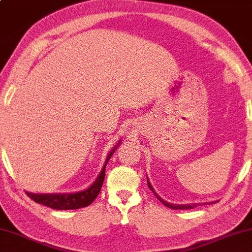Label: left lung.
I'll return each instance as SVG.
<instances>
[{"mask_svg": "<svg viewBox=\"0 0 252 252\" xmlns=\"http://www.w3.org/2000/svg\"><path fill=\"white\" fill-rule=\"evenodd\" d=\"M147 183H148L149 189L153 191L154 194H155V196L157 197V199H158V200H159L160 202H163V205H165V206H166V207H168V208H172V209H191V208L197 207L198 204H188V205H174V204H170V202L163 200V199L160 198V197L158 196V194H157V193L155 192V190H154V188L152 187V185H150V182L148 181V178H147ZM199 205H200V204H199Z\"/></svg>", "mask_w": 252, "mask_h": 252, "instance_id": "obj_1", "label": "left lung"}]
</instances>
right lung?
Returning a JSON list of instances; mask_svg holds the SVG:
<instances>
[{"instance_id":"obj_1","label":"right lung","mask_w":252,"mask_h":252,"mask_svg":"<svg viewBox=\"0 0 252 252\" xmlns=\"http://www.w3.org/2000/svg\"><path fill=\"white\" fill-rule=\"evenodd\" d=\"M120 144H121V141H119L118 145L114 146V148L111 150L110 154H108L99 175L97 176V179L94 181L93 185L90 186L88 189H86L84 191H79V192L74 193H26L28 194V197H30V199H32L33 201L37 202V204L47 206V207H50L52 209L67 210L87 207V206L92 204V202L96 199V197L98 196L105 179V167H106L108 160H110L115 150L118 149Z\"/></svg>"}]
</instances>
